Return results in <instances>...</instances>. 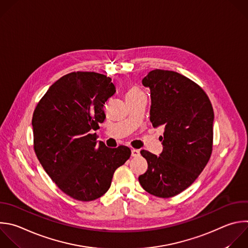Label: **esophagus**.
Listing matches in <instances>:
<instances>
[{"mask_svg": "<svg viewBox=\"0 0 248 248\" xmlns=\"http://www.w3.org/2000/svg\"><path fill=\"white\" fill-rule=\"evenodd\" d=\"M131 155H132V156H139V155H140V152H139V150L132 149V150H131Z\"/></svg>", "mask_w": 248, "mask_h": 248, "instance_id": "1", "label": "esophagus"}]
</instances>
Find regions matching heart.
I'll use <instances>...</instances> for the list:
<instances>
[{
	"label": "heart",
	"mask_w": 248,
	"mask_h": 248,
	"mask_svg": "<svg viewBox=\"0 0 248 248\" xmlns=\"http://www.w3.org/2000/svg\"><path fill=\"white\" fill-rule=\"evenodd\" d=\"M141 93H142L138 88H136V87H131V88H129V89H128V91H127V93H126L125 97L136 96V95H139V94H141Z\"/></svg>",
	"instance_id": "b5f03b06"
}]
</instances>
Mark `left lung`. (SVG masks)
I'll list each match as a JSON object with an SVG mask.
<instances>
[{
	"label": "left lung",
	"instance_id": "1",
	"mask_svg": "<svg viewBox=\"0 0 248 248\" xmlns=\"http://www.w3.org/2000/svg\"><path fill=\"white\" fill-rule=\"evenodd\" d=\"M150 89V121L164 126L162 152L140 153L148 162L138 177L142 188L158 198L174 197L198 178L212 152L214 113L203 90L185 76L155 69L143 78Z\"/></svg>",
	"mask_w": 248,
	"mask_h": 248
}]
</instances>
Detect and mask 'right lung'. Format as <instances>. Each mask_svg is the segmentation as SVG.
<instances>
[{
	"mask_svg": "<svg viewBox=\"0 0 248 248\" xmlns=\"http://www.w3.org/2000/svg\"><path fill=\"white\" fill-rule=\"evenodd\" d=\"M112 78L73 72L56 80L38 103L32 119L34 149L42 167L71 198L91 202L110 188L115 170L129 158L126 146L108 148L93 130L115 94Z\"/></svg>",
	"mask_w": 248,
	"mask_h": 248,
	"instance_id": "obj_1",
	"label": "right lung"
}]
</instances>
